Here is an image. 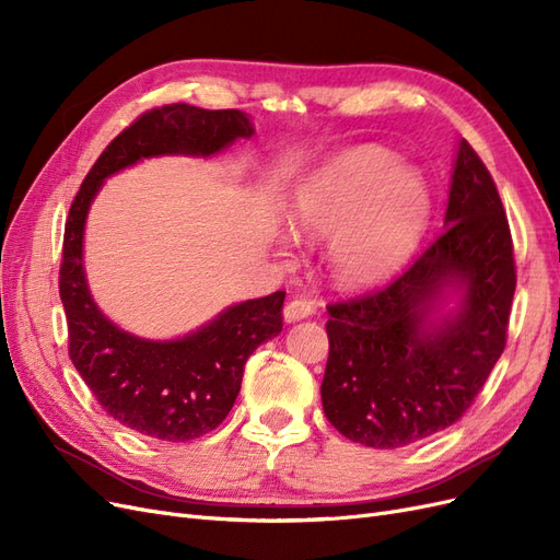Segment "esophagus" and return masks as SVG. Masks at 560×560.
Here are the masks:
<instances>
[{
	"label": "esophagus",
	"instance_id": "esophagus-1",
	"mask_svg": "<svg viewBox=\"0 0 560 560\" xmlns=\"http://www.w3.org/2000/svg\"><path fill=\"white\" fill-rule=\"evenodd\" d=\"M317 313V303L311 301V299H294L284 306L282 311V319L287 322V325H292V322H299V319H306L311 315Z\"/></svg>",
	"mask_w": 560,
	"mask_h": 560
}]
</instances>
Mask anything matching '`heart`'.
I'll return each mask as SVG.
<instances>
[{"instance_id":"1","label":"heart","mask_w":560,"mask_h":560,"mask_svg":"<svg viewBox=\"0 0 560 560\" xmlns=\"http://www.w3.org/2000/svg\"><path fill=\"white\" fill-rule=\"evenodd\" d=\"M432 212L428 184L383 149H354L296 186L290 226L329 238L327 273L336 287L374 284L404 264ZM284 245V243H280Z\"/></svg>"}]
</instances>
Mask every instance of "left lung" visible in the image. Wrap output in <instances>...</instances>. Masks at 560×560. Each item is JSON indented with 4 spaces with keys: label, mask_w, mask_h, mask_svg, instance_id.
<instances>
[{
    "label": "left lung",
    "mask_w": 560,
    "mask_h": 560,
    "mask_svg": "<svg viewBox=\"0 0 560 560\" xmlns=\"http://www.w3.org/2000/svg\"><path fill=\"white\" fill-rule=\"evenodd\" d=\"M516 270L495 182L460 140L444 231L385 290L329 306L322 409L371 448L446 430L504 350Z\"/></svg>",
    "instance_id": "obj_1"
}]
</instances>
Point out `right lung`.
Wrapping results in <instances>:
<instances>
[{
	"mask_svg": "<svg viewBox=\"0 0 560 560\" xmlns=\"http://www.w3.org/2000/svg\"><path fill=\"white\" fill-rule=\"evenodd\" d=\"M252 135L249 114L238 109H151L103 151L67 217L60 299L72 364L100 406L144 436L189 442L212 432L229 416L247 358L282 331L284 292L233 303L206 325L167 341L130 334L114 325L91 294L83 266L89 210L112 175L144 159H210Z\"/></svg>",
	"mask_w": 560,
	"mask_h": 560,
	"instance_id": "obj_1",
	"label": "right lung"
}]
</instances>
